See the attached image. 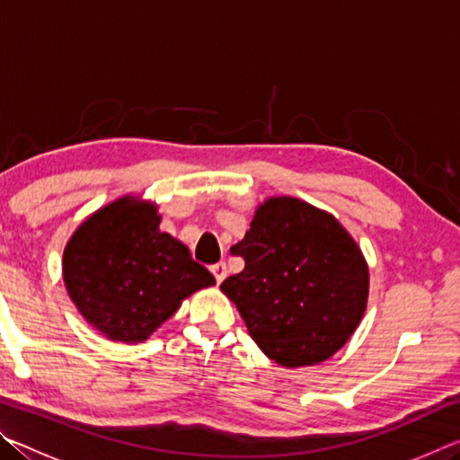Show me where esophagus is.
Wrapping results in <instances>:
<instances>
[{
	"instance_id": "esophagus-1",
	"label": "esophagus",
	"mask_w": 460,
	"mask_h": 460,
	"mask_svg": "<svg viewBox=\"0 0 460 460\" xmlns=\"http://www.w3.org/2000/svg\"><path fill=\"white\" fill-rule=\"evenodd\" d=\"M211 271H213V276L217 279V284H221L223 279L227 278V266H225V261L215 263V266H211Z\"/></svg>"
}]
</instances>
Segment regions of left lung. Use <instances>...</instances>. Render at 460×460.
Returning a JSON list of instances; mask_svg holds the SVG:
<instances>
[{
	"label": "left lung",
	"mask_w": 460,
	"mask_h": 460,
	"mask_svg": "<svg viewBox=\"0 0 460 460\" xmlns=\"http://www.w3.org/2000/svg\"><path fill=\"white\" fill-rule=\"evenodd\" d=\"M231 253L245 268L221 290L270 359L284 367L321 363L355 332L369 271L332 215L298 199H270Z\"/></svg>",
	"instance_id": "left-lung-1"
}]
</instances>
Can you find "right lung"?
<instances>
[{
    "mask_svg": "<svg viewBox=\"0 0 460 460\" xmlns=\"http://www.w3.org/2000/svg\"><path fill=\"white\" fill-rule=\"evenodd\" d=\"M155 207L126 197L91 215L65 247L66 290L111 341H146L181 302L215 278L189 247L158 229Z\"/></svg>",
    "mask_w": 460,
    "mask_h": 460,
    "instance_id": "obj_1",
    "label": "right lung"
}]
</instances>
